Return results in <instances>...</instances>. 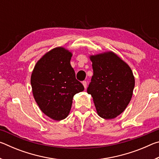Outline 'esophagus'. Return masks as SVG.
I'll return each mask as SVG.
<instances>
[{
  "label": "esophagus",
  "mask_w": 159,
  "mask_h": 159,
  "mask_svg": "<svg viewBox=\"0 0 159 159\" xmlns=\"http://www.w3.org/2000/svg\"><path fill=\"white\" fill-rule=\"evenodd\" d=\"M82 83H83V86H84V88H85H85H87V82H86L85 80H84V81L82 82Z\"/></svg>",
  "instance_id": "obj_1"
}]
</instances>
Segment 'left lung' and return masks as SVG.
I'll list each match as a JSON object with an SVG mask.
<instances>
[{
	"mask_svg": "<svg viewBox=\"0 0 159 159\" xmlns=\"http://www.w3.org/2000/svg\"><path fill=\"white\" fill-rule=\"evenodd\" d=\"M93 76L87 92L98 114L104 119L117 117L133 96L134 77L130 67L111 51L90 55Z\"/></svg>",
	"mask_w": 159,
	"mask_h": 159,
	"instance_id": "8db88e82",
	"label": "left lung"
}]
</instances>
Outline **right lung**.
<instances>
[{
    "label": "right lung",
    "mask_w": 159,
    "mask_h": 159,
    "mask_svg": "<svg viewBox=\"0 0 159 159\" xmlns=\"http://www.w3.org/2000/svg\"><path fill=\"white\" fill-rule=\"evenodd\" d=\"M71 57L63 47L53 48L37 61L31 74L35 100L43 114L55 120L68 116L74 95L84 90L70 64Z\"/></svg>",
    "instance_id": "add662e5"
}]
</instances>
